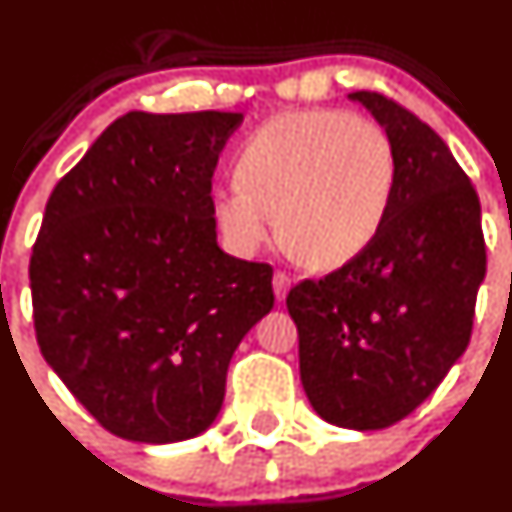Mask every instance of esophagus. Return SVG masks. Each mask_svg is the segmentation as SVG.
I'll return each instance as SVG.
<instances>
[{
    "instance_id": "esophagus-1",
    "label": "esophagus",
    "mask_w": 512,
    "mask_h": 512,
    "mask_svg": "<svg viewBox=\"0 0 512 512\" xmlns=\"http://www.w3.org/2000/svg\"><path fill=\"white\" fill-rule=\"evenodd\" d=\"M290 283H293V280H290L288 273L278 271L276 276H273V293H276L278 300H285V295H288L290 290Z\"/></svg>"
}]
</instances>
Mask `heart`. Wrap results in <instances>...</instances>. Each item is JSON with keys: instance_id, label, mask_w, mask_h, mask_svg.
<instances>
[{"instance_id": "1", "label": "heart", "mask_w": 512, "mask_h": 512, "mask_svg": "<svg viewBox=\"0 0 512 512\" xmlns=\"http://www.w3.org/2000/svg\"><path fill=\"white\" fill-rule=\"evenodd\" d=\"M395 148L376 119L339 109L285 112L258 126L212 197L219 232L239 254L271 239L305 268H337L371 246L395 190Z\"/></svg>"}]
</instances>
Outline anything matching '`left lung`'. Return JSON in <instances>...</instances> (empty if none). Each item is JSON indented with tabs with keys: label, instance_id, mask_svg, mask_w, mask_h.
<instances>
[{
	"label": "left lung",
	"instance_id": "left-lung-1",
	"mask_svg": "<svg viewBox=\"0 0 512 512\" xmlns=\"http://www.w3.org/2000/svg\"><path fill=\"white\" fill-rule=\"evenodd\" d=\"M349 97L393 141V202L366 251L302 280L285 305L317 415L383 430L408 417L469 346L486 241L474 185L430 126L378 92Z\"/></svg>",
	"mask_w": 512,
	"mask_h": 512
}]
</instances>
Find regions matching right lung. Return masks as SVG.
I'll use <instances>...</instances> for the list:
<instances>
[{
    "instance_id": "1",
    "label": "right lung",
    "mask_w": 512,
    "mask_h": 512,
    "mask_svg": "<svg viewBox=\"0 0 512 512\" xmlns=\"http://www.w3.org/2000/svg\"><path fill=\"white\" fill-rule=\"evenodd\" d=\"M239 112H129L48 197L31 254L43 359L112 434L168 444L219 415L273 268L217 246L212 175Z\"/></svg>"
}]
</instances>
